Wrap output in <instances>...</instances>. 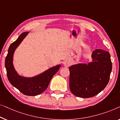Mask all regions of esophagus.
<instances>
[{"label":"esophagus","mask_w":120,"mask_h":120,"mask_svg":"<svg viewBox=\"0 0 120 120\" xmlns=\"http://www.w3.org/2000/svg\"><path fill=\"white\" fill-rule=\"evenodd\" d=\"M64 65L65 67H68L70 66V63L68 62H65L64 63Z\"/></svg>","instance_id":"1"}]
</instances>
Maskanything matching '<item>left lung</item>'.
Instances as JSON below:
<instances>
[{
  "label": "left lung",
  "mask_w": 120,
  "mask_h": 120,
  "mask_svg": "<svg viewBox=\"0 0 120 120\" xmlns=\"http://www.w3.org/2000/svg\"><path fill=\"white\" fill-rule=\"evenodd\" d=\"M92 62L78 64L69 67L70 89L77 97L90 98L106 87L112 70L110 53L102 49L92 52Z\"/></svg>",
  "instance_id": "left-lung-1"
}]
</instances>
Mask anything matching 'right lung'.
<instances>
[{
	"label": "right lung",
	"instance_id": "obj_1",
	"mask_svg": "<svg viewBox=\"0 0 120 120\" xmlns=\"http://www.w3.org/2000/svg\"><path fill=\"white\" fill-rule=\"evenodd\" d=\"M28 33L29 32H24L21 34L17 39L11 44L5 58V66L8 78L12 85L25 95L36 96L46 90L52 77L58 71L61 65H58L52 67L43 73L34 77L26 78L18 75L13 65V53Z\"/></svg>",
	"mask_w": 120,
	"mask_h": 120
}]
</instances>
